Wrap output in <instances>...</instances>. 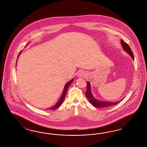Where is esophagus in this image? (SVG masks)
Returning a JSON list of instances; mask_svg holds the SVG:
<instances>
[{
  "label": "esophagus",
  "instance_id": "esophagus-1",
  "mask_svg": "<svg viewBox=\"0 0 147 147\" xmlns=\"http://www.w3.org/2000/svg\"><path fill=\"white\" fill-rule=\"evenodd\" d=\"M87 76V74L86 72H85L84 71H80V73H79V76L80 77H85Z\"/></svg>",
  "mask_w": 147,
  "mask_h": 147
}]
</instances>
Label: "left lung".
Returning a JSON list of instances; mask_svg holds the SVG:
<instances>
[{
  "label": "left lung",
  "mask_w": 147,
  "mask_h": 147,
  "mask_svg": "<svg viewBox=\"0 0 147 147\" xmlns=\"http://www.w3.org/2000/svg\"><path fill=\"white\" fill-rule=\"evenodd\" d=\"M121 43H122V46L123 47V49L129 54V55L131 57L132 59L134 60L133 53L128 44L125 42L123 40H121ZM87 90L86 92V96L89 100V102L94 107H97V108L111 107L118 104L121 101V100L120 101H117L116 102H107V101L105 102V101L98 100V99L94 98L93 95L92 94L91 91H90V85L89 82H87Z\"/></svg>",
  "instance_id": "8db88e82"
}]
</instances>
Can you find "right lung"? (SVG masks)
Here are the masks:
<instances>
[{"mask_svg": "<svg viewBox=\"0 0 147 147\" xmlns=\"http://www.w3.org/2000/svg\"><path fill=\"white\" fill-rule=\"evenodd\" d=\"M20 53H21V52L19 53V54H20ZM18 57H19V55H18ZM73 80H74V79H72V80H71L70 81H69L68 82H67V84H66L65 87H64V89H63V93L62 94V95L61 96V97L59 98V100L58 101V102L55 105H54L53 106H52V107H50L49 108V109L54 110V109H57L58 107H60V106L61 105V103H62V102H63L64 98H65V96H66V93H67L68 88L69 86L72 83Z\"/></svg>", "mask_w": 147, "mask_h": 147, "instance_id": "add662e5", "label": "right lung"}]
</instances>
